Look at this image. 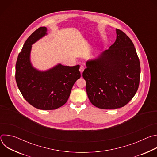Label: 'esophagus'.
<instances>
[{"label":"esophagus","instance_id":"obj_1","mask_svg":"<svg viewBox=\"0 0 157 157\" xmlns=\"http://www.w3.org/2000/svg\"><path fill=\"white\" fill-rule=\"evenodd\" d=\"M84 70V67L83 66H80V68H79V71L81 72V74L82 73V72H83Z\"/></svg>","mask_w":157,"mask_h":157}]
</instances>
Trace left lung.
<instances>
[{
  "instance_id": "1",
  "label": "left lung",
  "mask_w": 157,
  "mask_h": 157,
  "mask_svg": "<svg viewBox=\"0 0 157 157\" xmlns=\"http://www.w3.org/2000/svg\"><path fill=\"white\" fill-rule=\"evenodd\" d=\"M116 33L114 43L88 60L82 73L89 101L102 109L124 107L139 86L140 64L134 44L122 30L116 29Z\"/></svg>"
}]
</instances>
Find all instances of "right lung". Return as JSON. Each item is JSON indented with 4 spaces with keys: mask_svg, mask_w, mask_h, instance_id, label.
<instances>
[{
    "mask_svg": "<svg viewBox=\"0 0 157 157\" xmlns=\"http://www.w3.org/2000/svg\"><path fill=\"white\" fill-rule=\"evenodd\" d=\"M47 29L41 27L27 38L20 52L15 65V80L24 99L41 110H54L68 101L75 82L81 77L79 65L58 64L47 71H39L30 61L32 44L46 35Z\"/></svg>",
    "mask_w": 157,
    "mask_h": 157,
    "instance_id": "1",
    "label": "right lung"
}]
</instances>
